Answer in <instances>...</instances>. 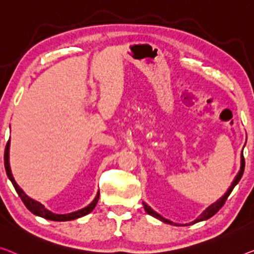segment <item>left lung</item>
I'll use <instances>...</instances> for the list:
<instances>
[{"label":"left lung","mask_w":254,"mask_h":254,"mask_svg":"<svg viewBox=\"0 0 254 254\" xmlns=\"http://www.w3.org/2000/svg\"><path fill=\"white\" fill-rule=\"evenodd\" d=\"M244 168H245V161H244V156H243V154H242V158H241V170H240V172H238V175L236 176L235 180L233 181L232 186L229 187L228 191H227L226 194H225V196H222V197H221L220 199H219L218 202H215L214 204H212L211 206L207 207V209H206L205 211H204L202 214H200V217H199L198 219H196V220L194 221V224H195V222H199V221H203V220H207V219H210L211 217H213V215H214L215 213H217V212H218L219 210H220L222 206H224V204H225V202L227 200V198H228V196L230 195V192L233 191L234 187L236 186V185L238 184V181L241 180L242 176H243V173H244ZM142 204H143V207H145V211L147 212V213L150 214V215H153L154 218H156V219H158V220H161V221L165 222V224H171V225H176V226H181V225L173 224V222L169 221V220H166V219H164L163 217H161L160 214H157L156 212L151 210L150 207H149L148 205H147L146 203H142Z\"/></svg>","instance_id":"left-lung-1"}]
</instances>
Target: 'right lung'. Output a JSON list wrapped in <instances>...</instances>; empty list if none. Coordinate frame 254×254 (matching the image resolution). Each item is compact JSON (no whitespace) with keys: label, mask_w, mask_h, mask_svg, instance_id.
<instances>
[{"label":"right lung","mask_w":254,"mask_h":254,"mask_svg":"<svg viewBox=\"0 0 254 254\" xmlns=\"http://www.w3.org/2000/svg\"><path fill=\"white\" fill-rule=\"evenodd\" d=\"M9 146H10V139L7 140L6 146H5V150H4V166H5L6 175H7V177H9V179L11 180V183H12L14 189H16V191L18 192L19 197L21 198V200L24 202L26 207H27V209L30 212H32V213L36 214V215H40V217H42L44 219H48V220H52V221H68V220H74V219L81 218V217H83V215H86L88 213H90V212L92 211L94 207H96L98 200H99V192H98L96 198L93 199V202L91 203L89 206H86V207H84V209H82L79 211L73 212V213H68V214H55V213H52V212L45 209V207L41 203L36 202V200H34L32 198H29L28 196L21 190L20 187L18 186L17 183L13 179L12 173H11L10 164H9Z\"/></svg>","instance_id":"obj_1"}]
</instances>
